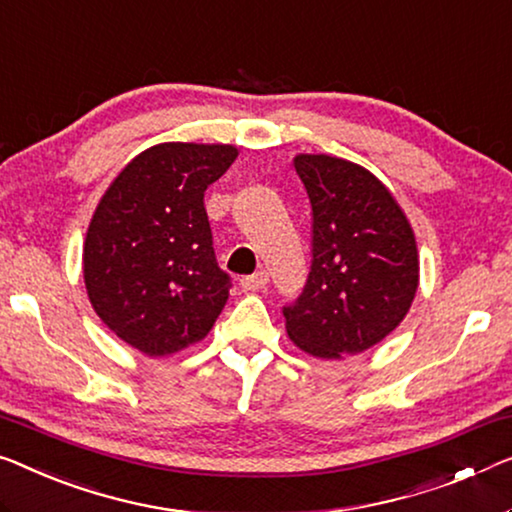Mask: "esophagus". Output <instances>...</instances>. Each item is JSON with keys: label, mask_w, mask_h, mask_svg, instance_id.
I'll return each instance as SVG.
<instances>
[{"label": "esophagus", "mask_w": 512, "mask_h": 512, "mask_svg": "<svg viewBox=\"0 0 512 512\" xmlns=\"http://www.w3.org/2000/svg\"><path fill=\"white\" fill-rule=\"evenodd\" d=\"M266 282H269V273L255 271L253 276H243L241 278V287L246 289V292H259V289L266 287Z\"/></svg>", "instance_id": "1"}]
</instances>
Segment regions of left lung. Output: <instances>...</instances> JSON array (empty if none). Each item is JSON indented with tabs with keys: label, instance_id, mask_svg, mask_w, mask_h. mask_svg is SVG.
I'll return each instance as SVG.
<instances>
[{
	"label": "left lung",
	"instance_id": "obj_1",
	"mask_svg": "<svg viewBox=\"0 0 512 512\" xmlns=\"http://www.w3.org/2000/svg\"><path fill=\"white\" fill-rule=\"evenodd\" d=\"M294 167L312 209V266L299 299L282 308L287 335L319 358L365 352L414 301V232L365 167L324 154L296 156Z\"/></svg>",
	"mask_w": 512,
	"mask_h": 512
}]
</instances>
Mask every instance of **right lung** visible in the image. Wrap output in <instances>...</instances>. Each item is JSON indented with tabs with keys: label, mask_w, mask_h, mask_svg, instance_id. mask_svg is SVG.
Instances as JSON below:
<instances>
[{
	"label": "right lung",
	"mask_w": 512,
	"mask_h": 512,
	"mask_svg": "<svg viewBox=\"0 0 512 512\" xmlns=\"http://www.w3.org/2000/svg\"><path fill=\"white\" fill-rule=\"evenodd\" d=\"M230 144L165 142L135 156L91 218L85 285L96 315L147 356L202 340L230 296L204 190L234 163Z\"/></svg>",
	"instance_id": "right-lung-1"
}]
</instances>
